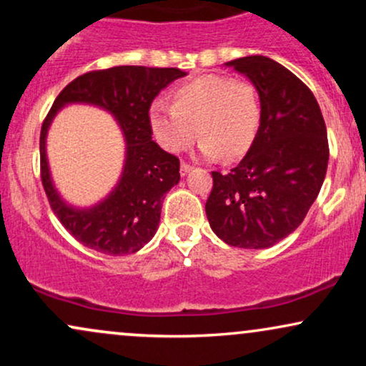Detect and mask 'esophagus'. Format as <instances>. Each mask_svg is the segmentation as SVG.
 Masks as SVG:
<instances>
[{
    "label": "esophagus",
    "mask_w": 366,
    "mask_h": 366,
    "mask_svg": "<svg viewBox=\"0 0 366 366\" xmlns=\"http://www.w3.org/2000/svg\"><path fill=\"white\" fill-rule=\"evenodd\" d=\"M191 170H192V167L187 165V163H182V165H180V175H182V177H186V175H187Z\"/></svg>",
    "instance_id": "1"
}]
</instances>
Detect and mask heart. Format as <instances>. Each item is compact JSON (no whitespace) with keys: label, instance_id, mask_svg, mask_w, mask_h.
<instances>
[{"label":"heart","instance_id":"heart-1","mask_svg":"<svg viewBox=\"0 0 366 366\" xmlns=\"http://www.w3.org/2000/svg\"><path fill=\"white\" fill-rule=\"evenodd\" d=\"M174 103H153L149 124L163 149L180 153L199 136V153L207 159L224 154L236 159L254 144L262 124V104L249 82L224 75H203L182 84Z\"/></svg>","mask_w":366,"mask_h":366}]
</instances>
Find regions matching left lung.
Instances as JSON below:
<instances>
[{
    "label": "left lung",
    "mask_w": 366,
    "mask_h": 366,
    "mask_svg": "<svg viewBox=\"0 0 366 366\" xmlns=\"http://www.w3.org/2000/svg\"><path fill=\"white\" fill-rule=\"evenodd\" d=\"M256 87L262 124L230 174L212 172L207 217L229 246L272 247L294 232L327 174L329 142L313 92L291 70L262 54L227 61Z\"/></svg>",
    "instance_id": "1"
}]
</instances>
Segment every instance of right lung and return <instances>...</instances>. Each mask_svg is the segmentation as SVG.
Here are the masks:
<instances>
[{"mask_svg": "<svg viewBox=\"0 0 366 366\" xmlns=\"http://www.w3.org/2000/svg\"><path fill=\"white\" fill-rule=\"evenodd\" d=\"M184 75L187 74L180 69L112 66L81 75L54 99L41 129V179L54 215L89 249L110 256L130 254L157 234L165 194L180 180V163L151 139L149 108L159 91ZM74 102L92 104L110 112L126 142L119 182L108 197L86 209L62 199L54 187L45 154L49 125L61 107Z\"/></svg>", "mask_w": 366, "mask_h": 366, "instance_id": "right-lung-1", "label": "right lung"}]
</instances>
